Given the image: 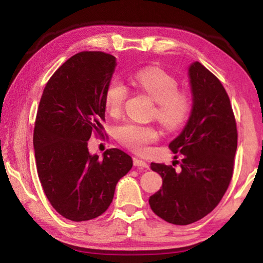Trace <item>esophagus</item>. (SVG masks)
<instances>
[{"instance_id": "34e87169", "label": "esophagus", "mask_w": 263, "mask_h": 263, "mask_svg": "<svg viewBox=\"0 0 263 263\" xmlns=\"http://www.w3.org/2000/svg\"><path fill=\"white\" fill-rule=\"evenodd\" d=\"M133 164H135L137 168H140V169H148L149 168L147 163H146L145 161H142V160H139V159L133 160Z\"/></svg>"}]
</instances>
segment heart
<instances>
[{
  "label": "heart",
  "instance_id": "1",
  "mask_svg": "<svg viewBox=\"0 0 263 263\" xmlns=\"http://www.w3.org/2000/svg\"><path fill=\"white\" fill-rule=\"evenodd\" d=\"M133 80L142 91L152 99L157 106L154 116L161 125L174 131L183 125L190 112V100L180 92L179 83L172 75L157 67L138 70ZM127 96V88L121 79L115 78L105 89L104 103L111 116H118ZM159 131L154 126L126 123L117 128V138L124 146L137 153H146L148 145L159 139Z\"/></svg>",
  "mask_w": 263,
  "mask_h": 263
}]
</instances>
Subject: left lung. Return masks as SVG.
Segmentation results:
<instances>
[{
	"label": "left lung",
	"mask_w": 263,
	"mask_h": 263,
	"mask_svg": "<svg viewBox=\"0 0 263 263\" xmlns=\"http://www.w3.org/2000/svg\"><path fill=\"white\" fill-rule=\"evenodd\" d=\"M193 108L169 148L182 154L181 171L151 163L162 188L148 199L155 215L174 225H189L215 209L232 179L238 145L237 124L226 90L201 62L188 68Z\"/></svg>",
	"instance_id": "1"
}]
</instances>
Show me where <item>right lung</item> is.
<instances>
[{
  "instance_id": "right-lung-1",
  "label": "right lung",
  "mask_w": 263,
  "mask_h": 263,
  "mask_svg": "<svg viewBox=\"0 0 263 263\" xmlns=\"http://www.w3.org/2000/svg\"><path fill=\"white\" fill-rule=\"evenodd\" d=\"M117 61L104 52H80L46 83L34 123L37 172L51 205L73 221L101 216L112 202L116 184L132 168L118 148L102 159L88 151L91 133L101 135L104 94Z\"/></svg>"
}]
</instances>
